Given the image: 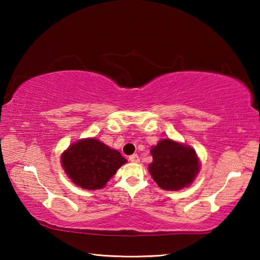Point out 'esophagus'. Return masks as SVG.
<instances>
[{"instance_id": "esophagus-1", "label": "esophagus", "mask_w": 260, "mask_h": 260, "mask_svg": "<svg viewBox=\"0 0 260 260\" xmlns=\"http://www.w3.org/2000/svg\"><path fill=\"white\" fill-rule=\"evenodd\" d=\"M129 160H131L132 162H140V157L135 153V155L129 156Z\"/></svg>"}]
</instances>
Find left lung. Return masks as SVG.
<instances>
[{
	"label": "left lung",
	"mask_w": 260,
	"mask_h": 260,
	"mask_svg": "<svg viewBox=\"0 0 260 260\" xmlns=\"http://www.w3.org/2000/svg\"><path fill=\"white\" fill-rule=\"evenodd\" d=\"M152 162L149 172L165 190H180L188 187L200 172V159L195 150L171 139L160 140L151 148Z\"/></svg>",
	"instance_id": "obj_1"
}]
</instances>
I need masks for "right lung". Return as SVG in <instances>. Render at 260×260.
I'll return each instance as SVG.
<instances>
[{"label": "right lung", "instance_id": "obj_1", "mask_svg": "<svg viewBox=\"0 0 260 260\" xmlns=\"http://www.w3.org/2000/svg\"><path fill=\"white\" fill-rule=\"evenodd\" d=\"M60 161L74 184L94 190L102 189L127 160L99 140L82 139L61 153Z\"/></svg>", "mask_w": 260, "mask_h": 260}]
</instances>
